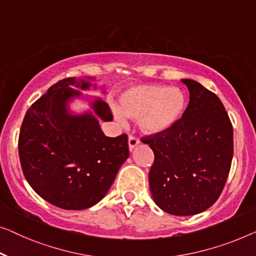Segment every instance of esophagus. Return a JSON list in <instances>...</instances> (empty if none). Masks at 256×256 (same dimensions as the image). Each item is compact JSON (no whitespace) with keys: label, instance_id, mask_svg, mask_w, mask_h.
I'll return each mask as SVG.
<instances>
[{"label":"esophagus","instance_id":"34e87169","mask_svg":"<svg viewBox=\"0 0 256 256\" xmlns=\"http://www.w3.org/2000/svg\"><path fill=\"white\" fill-rule=\"evenodd\" d=\"M139 139L136 138L134 136H128V150H133L136 148V144H139Z\"/></svg>","mask_w":256,"mask_h":256}]
</instances>
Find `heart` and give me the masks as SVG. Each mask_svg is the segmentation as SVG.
I'll return each mask as SVG.
<instances>
[{
	"label": "heart",
	"instance_id": "1",
	"mask_svg": "<svg viewBox=\"0 0 256 256\" xmlns=\"http://www.w3.org/2000/svg\"><path fill=\"white\" fill-rule=\"evenodd\" d=\"M186 109L185 95L176 87L163 85H138L124 90L120 96L122 115L138 120L141 131L147 134H161L172 128L182 120Z\"/></svg>",
	"mask_w": 256,
	"mask_h": 256
}]
</instances>
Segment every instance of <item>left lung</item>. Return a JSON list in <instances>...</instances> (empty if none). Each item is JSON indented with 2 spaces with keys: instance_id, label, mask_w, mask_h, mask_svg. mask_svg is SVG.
<instances>
[{
  "instance_id": "left-lung-1",
  "label": "left lung",
  "mask_w": 256,
  "mask_h": 256,
  "mask_svg": "<svg viewBox=\"0 0 256 256\" xmlns=\"http://www.w3.org/2000/svg\"><path fill=\"white\" fill-rule=\"evenodd\" d=\"M190 102L166 133L141 139L154 152L150 188L155 204L176 216L204 212L226 185L234 156V128L216 94L196 80L182 79Z\"/></svg>"
}]
</instances>
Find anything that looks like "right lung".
Instances as JSON below:
<instances>
[{"label":"right lung","instance_id":"obj_1","mask_svg":"<svg viewBox=\"0 0 256 256\" xmlns=\"http://www.w3.org/2000/svg\"><path fill=\"white\" fill-rule=\"evenodd\" d=\"M88 79L72 77L54 84L30 106L19 133L26 180L42 199L66 210L87 209L101 201L130 155L125 133L109 138L102 132L98 118L112 120L104 101H92L93 112L74 115L68 110V101L82 95L72 86L88 90Z\"/></svg>","mask_w":256,"mask_h":256}]
</instances>
